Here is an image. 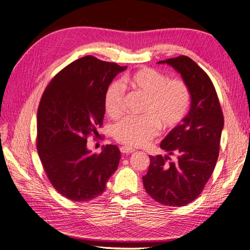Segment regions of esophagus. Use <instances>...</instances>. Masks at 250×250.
I'll use <instances>...</instances> for the list:
<instances>
[{"label":"esophagus","instance_id":"esophagus-1","mask_svg":"<svg viewBox=\"0 0 250 250\" xmlns=\"http://www.w3.org/2000/svg\"><path fill=\"white\" fill-rule=\"evenodd\" d=\"M120 150H121V152H122L123 154H130V153H134V152H135V150H134V149H132V148H128V147H125V146L121 147V148H120Z\"/></svg>","mask_w":250,"mask_h":250}]
</instances>
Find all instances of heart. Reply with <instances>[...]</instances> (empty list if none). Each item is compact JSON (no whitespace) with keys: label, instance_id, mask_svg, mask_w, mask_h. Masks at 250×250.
<instances>
[{"label":"heart","instance_id":"obj_1","mask_svg":"<svg viewBox=\"0 0 250 250\" xmlns=\"http://www.w3.org/2000/svg\"><path fill=\"white\" fill-rule=\"evenodd\" d=\"M147 98L144 116H125L112 125V137L127 147H143L158 136L159 128L172 129L185 120L190 106V91L181 79H169L161 72L144 68L125 78ZM105 110L112 116L121 115L125 105V86L115 80L105 93Z\"/></svg>","mask_w":250,"mask_h":250}]
</instances>
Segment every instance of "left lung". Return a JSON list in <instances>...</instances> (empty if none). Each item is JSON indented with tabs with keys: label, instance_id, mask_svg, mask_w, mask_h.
Here are the masks:
<instances>
[{
	"label": "left lung",
	"instance_id": "8db88e82",
	"mask_svg": "<svg viewBox=\"0 0 250 250\" xmlns=\"http://www.w3.org/2000/svg\"><path fill=\"white\" fill-rule=\"evenodd\" d=\"M159 63H167L180 73L189 88L191 104L183 122L160 144L168 155L150 156L143 183L156 202L182 207L198 198L214 171L224 116L214 84L198 63L187 56ZM171 154L174 160L169 158Z\"/></svg>",
	"mask_w": 250,
	"mask_h": 250
}]
</instances>
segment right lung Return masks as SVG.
<instances>
[{"label":"right lung","instance_id":"1","mask_svg":"<svg viewBox=\"0 0 250 250\" xmlns=\"http://www.w3.org/2000/svg\"><path fill=\"white\" fill-rule=\"evenodd\" d=\"M126 69L86 56L60 71L46 86L37 110L36 148L51 186L75 202L96 199L121 159L115 145L100 154L87 149L105 113V93Z\"/></svg>","mask_w":250,"mask_h":250}]
</instances>
